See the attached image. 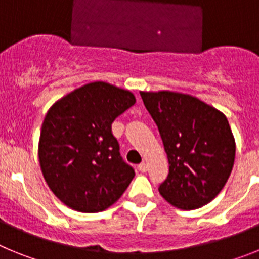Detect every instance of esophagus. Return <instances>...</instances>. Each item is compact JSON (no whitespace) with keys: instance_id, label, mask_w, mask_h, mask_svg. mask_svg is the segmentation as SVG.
<instances>
[{"instance_id":"1","label":"esophagus","mask_w":259,"mask_h":259,"mask_svg":"<svg viewBox=\"0 0 259 259\" xmlns=\"http://www.w3.org/2000/svg\"><path fill=\"white\" fill-rule=\"evenodd\" d=\"M139 170H140L141 172H146V171H148V163H145V162H141V163L139 164Z\"/></svg>"}]
</instances>
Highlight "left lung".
Masks as SVG:
<instances>
[{
  "label": "left lung",
  "instance_id": "left-lung-1",
  "mask_svg": "<svg viewBox=\"0 0 259 259\" xmlns=\"http://www.w3.org/2000/svg\"><path fill=\"white\" fill-rule=\"evenodd\" d=\"M163 141L168 175L159 193L172 206L193 210L214 200L232 171L236 144L222 111L193 96L140 92Z\"/></svg>",
  "mask_w": 259,
  "mask_h": 259
}]
</instances>
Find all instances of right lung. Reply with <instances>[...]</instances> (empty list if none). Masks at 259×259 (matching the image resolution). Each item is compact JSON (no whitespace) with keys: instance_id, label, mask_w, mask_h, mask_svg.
<instances>
[{"instance_id":"1","label":"right lung","mask_w":259,"mask_h":259,"mask_svg":"<svg viewBox=\"0 0 259 259\" xmlns=\"http://www.w3.org/2000/svg\"><path fill=\"white\" fill-rule=\"evenodd\" d=\"M134 93L105 81L75 89L48 110L38 161L52 192L71 209L104 211L135 176L123 161L111 124L135 105Z\"/></svg>"}]
</instances>
